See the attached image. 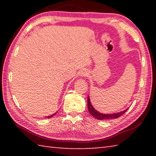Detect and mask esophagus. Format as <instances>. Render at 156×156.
Masks as SVG:
<instances>
[{"label": "esophagus", "instance_id": "obj_1", "mask_svg": "<svg viewBox=\"0 0 156 156\" xmlns=\"http://www.w3.org/2000/svg\"><path fill=\"white\" fill-rule=\"evenodd\" d=\"M88 74V72H87V71H83V72H81V73H80V75L82 76H86Z\"/></svg>", "mask_w": 156, "mask_h": 156}]
</instances>
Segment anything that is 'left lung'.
Here are the masks:
<instances>
[{"instance_id":"1","label":"left lung","mask_w":156,"mask_h":156,"mask_svg":"<svg viewBox=\"0 0 156 156\" xmlns=\"http://www.w3.org/2000/svg\"><path fill=\"white\" fill-rule=\"evenodd\" d=\"M87 107H88L89 113H90L94 118H96L97 120H100L115 119V118H118L120 117L121 115H122L124 113L128 110L127 109L125 111H123V112H121L117 113H112V114H103V113H100L98 112H97V111L94 109V107L92 106V105L91 104V102H90V99H89V97L87 98Z\"/></svg>"}]
</instances>
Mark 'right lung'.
<instances>
[{
    "label": "right lung",
    "mask_w": 156,
    "mask_h": 156,
    "mask_svg": "<svg viewBox=\"0 0 156 156\" xmlns=\"http://www.w3.org/2000/svg\"><path fill=\"white\" fill-rule=\"evenodd\" d=\"M55 114H56V113H54V114H53V115H49V116H47V118H51L52 116H54Z\"/></svg>",
    "instance_id": "right-lung-1"
}]
</instances>
